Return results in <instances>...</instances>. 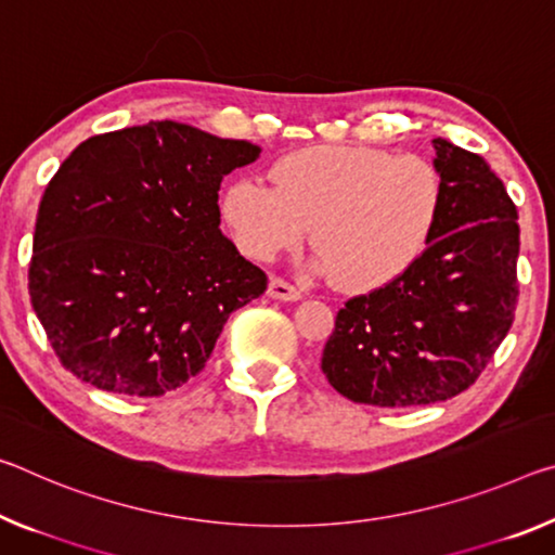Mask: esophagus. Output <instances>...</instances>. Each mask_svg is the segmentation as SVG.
<instances>
[{"label": "esophagus", "mask_w": 555, "mask_h": 555, "mask_svg": "<svg viewBox=\"0 0 555 555\" xmlns=\"http://www.w3.org/2000/svg\"><path fill=\"white\" fill-rule=\"evenodd\" d=\"M269 296L279 298V301H298L304 294H301V288L292 284V281L274 276L269 281Z\"/></svg>", "instance_id": "1"}]
</instances>
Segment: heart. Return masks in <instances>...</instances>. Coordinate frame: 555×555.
Segmentation results:
<instances>
[{"label": "heart", "instance_id": "b5f03b06", "mask_svg": "<svg viewBox=\"0 0 555 555\" xmlns=\"http://www.w3.org/2000/svg\"><path fill=\"white\" fill-rule=\"evenodd\" d=\"M274 184L246 178L224 199L236 244L269 261L311 224L321 267L350 288H375L420 259L442 207V182L420 155L367 145H313L281 157Z\"/></svg>", "mask_w": 555, "mask_h": 555}]
</instances>
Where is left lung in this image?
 <instances>
[{
  "label": "left lung",
  "instance_id": "left-lung-1",
  "mask_svg": "<svg viewBox=\"0 0 555 555\" xmlns=\"http://www.w3.org/2000/svg\"><path fill=\"white\" fill-rule=\"evenodd\" d=\"M442 182L420 259L348 298L321 367L343 398L375 408L444 402L477 383L514 323L518 212L481 155L435 138Z\"/></svg>",
  "mask_w": 555,
  "mask_h": 555
}]
</instances>
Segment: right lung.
<instances>
[{
	"label": "right lung",
	"mask_w": 555,
	"mask_h": 555,
	"mask_svg": "<svg viewBox=\"0 0 555 555\" xmlns=\"http://www.w3.org/2000/svg\"><path fill=\"white\" fill-rule=\"evenodd\" d=\"M184 122L83 140L39 202L29 296L59 363L93 388L160 398L205 367L269 279L219 230V184L259 157Z\"/></svg>",
	"instance_id": "right-lung-1"
}]
</instances>
